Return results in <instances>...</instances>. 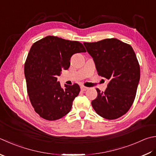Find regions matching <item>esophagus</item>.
<instances>
[{
  "label": "esophagus",
  "mask_w": 156,
  "mask_h": 156,
  "mask_svg": "<svg viewBox=\"0 0 156 156\" xmlns=\"http://www.w3.org/2000/svg\"><path fill=\"white\" fill-rule=\"evenodd\" d=\"M88 89V87H85V86H81V90L82 91H86Z\"/></svg>",
  "instance_id": "obj_1"
}]
</instances>
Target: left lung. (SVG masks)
Listing matches in <instances>:
<instances>
[{
	"label": "left lung",
	"instance_id": "1",
	"mask_svg": "<svg viewBox=\"0 0 156 156\" xmlns=\"http://www.w3.org/2000/svg\"><path fill=\"white\" fill-rule=\"evenodd\" d=\"M94 62L100 76L108 80L105 92L96 88L98 96L92 101L97 114L115 119L130 109L140 80V66L132 47L117 39L83 43Z\"/></svg>",
	"mask_w": 156,
	"mask_h": 156
}]
</instances>
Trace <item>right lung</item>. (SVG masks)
<instances>
[{"label":"right lung","instance_id":"1","mask_svg":"<svg viewBox=\"0 0 156 156\" xmlns=\"http://www.w3.org/2000/svg\"><path fill=\"white\" fill-rule=\"evenodd\" d=\"M78 41L48 36L32 45L24 65L28 94L34 111L43 119L54 121L66 115L80 92V87L64 85L57 77L70 65V58L86 52Z\"/></svg>","mask_w":156,"mask_h":156}]
</instances>
